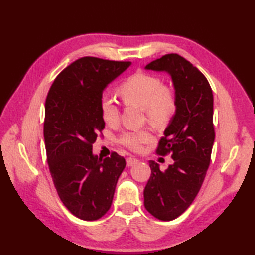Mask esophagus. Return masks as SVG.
<instances>
[{
	"label": "esophagus",
	"instance_id": "34e87169",
	"mask_svg": "<svg viewBox=\"0 0 255 255\" xmlns=\"http://www.w3.org/2000/svg\"><path fill=\"white\" fill-rule=\"evenodd\" d=\"M126 162H127V166H132V165L138 163V159L131 158V156H129V158H127Z\"/></svg>",
	"mask_w": 255,
	"mask_h": 255
}]
</instances>
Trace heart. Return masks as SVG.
<instances>
[{"label":"heart","instance_id":"heart-1","mask_svg":"<svg viewBox=\"0 0 255 255\" xmlns=\"http://www.w3.org/2000/svg\"><path fill=\"white\" fill-rule=\"evenodd\" d=\"M125 105H136L142 108L148 121L155 126H164L174 116L177 108V96L171 86L163 83L153 74L138 72L118 85L116 90ZM101 117L108 126H115L119 119V108L110 95H103L100 100ZM154 139L151 128L129 130L122 133L118 143L134 152L143 149L144 144Z\"/></svg>","mask_w":255,"mask_h":255}]
</instances>
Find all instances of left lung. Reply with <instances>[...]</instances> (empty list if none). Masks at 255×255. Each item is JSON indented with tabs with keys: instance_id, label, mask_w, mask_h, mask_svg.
Here are the masks:
<instances>
[{
	"instance_id": "1",
	"label": "left lung",
	"mask_w": 255,
	"mask_h": 255,
	"mask_svg": "<svg viewBox=\"0 0 255 255\" xmlns=\"http://www.w3.org/2000/svg\"><path fill=\"white\" fill-rule=\"evenodd\" d=\"M145 69L170 73L177 96L175 115L156 148V154H171L174 164L161 171L149 161L151 176L143 191L145 209L156 219L170 221L194 202L209 167L214 96L205 75L177 53L162 56Z\"/></svg>"
}]
</instances>
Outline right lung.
<instances>
[{"mask_svg":"<svg viewBox=\"0 0 255 255\" xmlns=\"http://www.w3.org/2000/svg\"><path fill=\"white\" fill-rule=\"evenodd\" d=\"M130 64L80 58L58 74L48 92L47 162L61 202L82 220H97L110 210L118 177L126 166L118 153L102 159L92 149L105 127L100 114L103 91Z\"/></svg>","mask_w":255,"mask_h":255,"instance_id":"add662e5","label":"right lung"}]
</instances>
